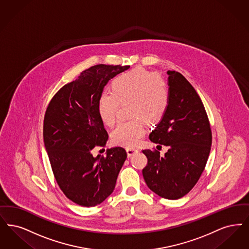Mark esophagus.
Segmentation results:
<instances>
[{
    "label": "esophagus",
    "mask_w": 249,
    "mask_h": 249,
    "mask_svg": "<svg viewBox=\"0 0 249 249\" xmlns=\"http://www.w3.org/2000/svg\"><path fill=\"white\" fill-rule=\"evenodd\" d=\"M126 151H127V155H128V157H129V158H130L131 156H133L135 153H137V152H138V150L135 149V148H130V147L127 148Z\"/></svg>",
    "instance_id": "obj_1"
}]
</instances>
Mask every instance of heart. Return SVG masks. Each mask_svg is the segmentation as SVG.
<instances>
[{
    "mask_svg": "<svg viewBox=\"0 0 249 249\" xmlns=\"http://www.w3.org/2000/svg\"><path fill=\"white\" fill-rule=\"evenodd\" d=\"M129 103L132 120L121 122L111 133L115 144L136 146L149 125L160 123L169 107V89L160 77L142 69L121 74L112 81V92L100 95L97 110L102 122L111 127L116 120L119 105Z\"/></svg>",
    "mask_w": 249,
    "mask_h": 249,
    "instance_id": "heart-1",
    "label": "heart"
}]
</instances>
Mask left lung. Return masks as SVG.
<instances>
[{
    "instance_id": "obj_1",
    "label": "left lung",
    "mask_w": 249,
    "mask_h": 249,
    "mask_svg": "<svg viewBox=\"0 0 249 249\" xmlns=\"http://www.w3.org/2000/svg\"><path fill=\"white\" fill-rule=\"evenodd\" d=\"M169 107L149 134L155 143L169 147L142 150L148 163L142 169L148 188L163 198L179 199L188 194L206 167L211 147V129L197 92L180 73L167 71Z\"/></svg>"
}]
</instances>
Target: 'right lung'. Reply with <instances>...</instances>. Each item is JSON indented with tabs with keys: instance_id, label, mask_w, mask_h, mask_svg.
Instances as JSON below:
<instances>
[{
	"instance_id": "right-lung-1",
	"label": "right lung",
	"mask_w": 249,
	"mask_h": 249,
	"mask_svg": "<svg viewBox=\"0 0 249 249\" xmlns=\"http://www.w3.org/2000/svg\"><path fill=\"white\" fill-rule=\"evenodd\" d=\"M129 66L100 64L84 70L51 100L43 122V141L55 179L66 196L82 207H94L109 196L127 159L124 148L93 157L108 135L97 104L105 86Z\"/></svg>"
}]
</instances>
